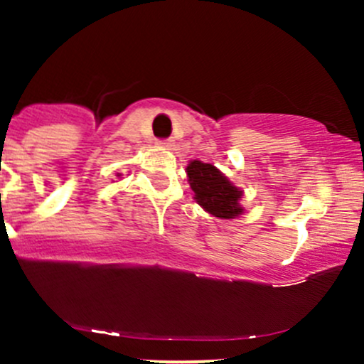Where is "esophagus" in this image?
Returning <instances> with one entry per match:
<instances>
[{
    "label": "esophagus",
    "instance_id": "1",
    "mask_svg": "<svg viewBox=\"0 0 364 364\" xmlns=\"http://www.w3.org/2000/svg\"><path fill=\"white\" fill-rule=\"evenodd\" d=\"M159 145H162V147H166V149H171V147H174V141L169 140V139L159 140Z\"/></svg>",
    "mask_w": 364,
    "mask_h": 364
}]
</instances>
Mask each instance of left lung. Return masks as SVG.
<instances>
[{"mask_svg": "<svg viewBox=\"0 0 364 364\" xmlns=\"http://www.w3.org/2000/svg\"><path fill=\"white\" fill-rule=\"evenodd\" d=\"M188 181L195 191V200L208 214L219 219H235L243 212L240 198L243 196L219 169L212 164L191 161L186 168Z\"/></svg>", "mask_w": 364, "mask_h": 364, "instance_id": "obj_1", "label": "left lung"}]
</instances>
